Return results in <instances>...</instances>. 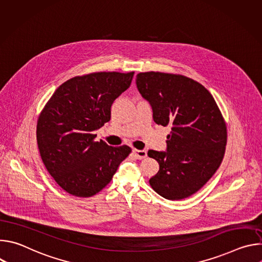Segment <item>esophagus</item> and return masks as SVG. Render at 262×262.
Masks as SVG:
<instances>
[{
  "label": "esophagus",
  "mask_w": 262,
  "mask_h": 262,
  "mask_svg": "<svg viewBox=\"0 0 262 262\" xmlns=\"http://www.w3.org/2000/svg\"><path fill=\"white\" fill-rule=\"evenodd\" d=\"M133 154L135 155V157L138 160H143V159H145L147 157V151L146 150H139V149H134Z\"/></svg>",
  "instance_id": "34e87169"
}]
</instances>
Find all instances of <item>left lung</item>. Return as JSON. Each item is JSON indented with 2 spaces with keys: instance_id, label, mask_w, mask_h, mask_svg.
Returning a JSON list of instances; mask_svg holds the SVG:
<instances>
[{
  "instance_id": "8db88e82",
  "label": "left lung",
  "mask_w": 262,
  "mask_h": 262,
  "mask_svg": "<svg viewBox=\"0 0 262 262\" xmlns=\"http://www.w3.org/2000/svg\"><path fill=\"white\" fill-rule=\"evenodd\" d=\"M136 84L152 106L155 122L171 126L167 151H148L160 165L149 183L168 200L188 198L220 167L227 143L226 122L210 92L188 77L140 72Z\"/></svg>"
}]
</instances>
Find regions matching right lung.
<instances>
[{
  "instance_id": "right-lung-1",
  "label": "right lung",
  "mask_w": 262,
  "mask_h": 262,
  "mask_svg": "<svg viewBox=\"0 0 262 262\" xmlns=\"http://www.w3.org/2000/svg\"><path fill=\"white\" fill-rule=\"evenodd\" d=\"M134 71L92 72L57 88L37 120L41 160L68 194L91 197L110 183L130 147L94 141V130L111 119V106L132 83Z\"/></svg>"
}]
</instances>
